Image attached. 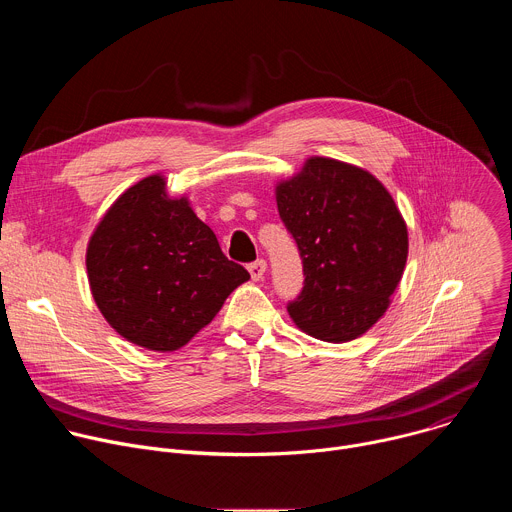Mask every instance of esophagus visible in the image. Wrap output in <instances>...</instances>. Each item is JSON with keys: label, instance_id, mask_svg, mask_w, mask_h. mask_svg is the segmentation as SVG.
Returning <instances> with one entry per match:
<instances>
[{"label": "esophagus", "instance_id": "esophagus-1", "mask_svg": "<svg viewBox=\"0 0 512 512\" xmlns=\"http://www.w3.org/2000/svg\"><path fill=\"white\" fill-rule=\"evenodd\" d=\"M249 273H251V279L253 281H259V279H263V275H265V271H267V263L263 261V259H257V261H253V263H249Z\"/></svg>", "mask_w": 512, "mask_h": 512}]
</instances>
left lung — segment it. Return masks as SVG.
<instances>
[{
  "instance_id": "8db88e82",
  "label": "left lung",
  "mask_w": 512,
  "mask_h": 512,
  "mask_svg": "<svg viewBox=\"0 0 512 512\" xmlns=\"http://www.w3.org/2000/svg\"><path fill=\"white\" fill-rule=\"evenodd\" d=\"M294 237L304 287L287 312L314 338L348 342L387 312L407 261V225L387 188L367 170L310 158L275 188Z\"/></svg>"
}]
</instances>
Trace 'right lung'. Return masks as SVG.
Wrapping results in <instances>:
<instances>
[{"mask_svg":"<svg viewBox=\"0 0 512 512\" xmlns=\"http://www.w3.org/2000/svg\"><path fill=\"white\" fill-rule=\"evenodd\" d=\"M87 273L111 328L156 352L190 342L249 279L188 198L166 194L160 174L127 188L101 218L87 247Z\"/></svg>","mask_w":512,"mask_h":512,"instance_id":"right-lung-1","label":"right lung"}]
</instances>
